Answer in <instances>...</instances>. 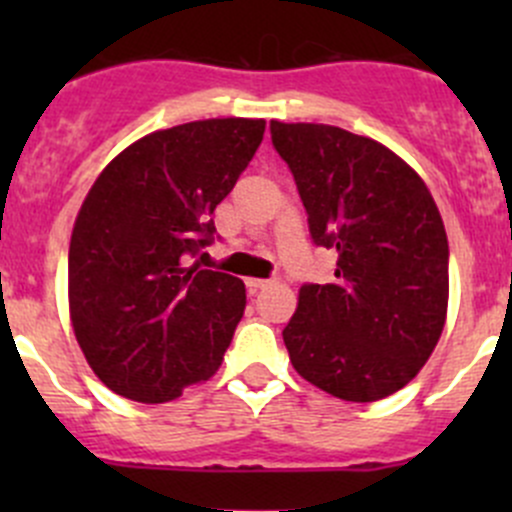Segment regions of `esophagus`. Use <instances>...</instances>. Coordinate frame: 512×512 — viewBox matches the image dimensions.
I'll list each match as a JSON object with an SVG mask.
<instances>
[{"mask_svg":"<svg viewBox=\"0 0 512 512\" xmlns=\"http://www.w3.org/2000/svg\"><path fill=\"white\" fill-rule=\"evenodd\" d=\"M270 285H272V280H247V287H250L252 292H257V289H265Z\"/></svg>","mask_w":512,"mask_h":512,"instance_id":"esophagus-1","label":"esophagus"}]
</instances>
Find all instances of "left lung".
I'll return each instance as SVG.
<instances>
[{
  "instance_id": "left-lung-1",
  "label": "left lung",
  "mask_w": 512,
  "mask_h": 512,
  "mask_svg": "<svg viewBox=\"0 0 512 512\" xmlns=\"http://www.w3.org/2000/svg\"><path fill=\"white\" fill-rule=\"evenodd\" d=\"M332 285H302L282 332L302 379L344 401H379L428 361L448 307V240L431 193L396 153L324 123L270 121Z\"/></svg>"
}]
</instances>
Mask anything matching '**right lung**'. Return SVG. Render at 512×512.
<instances>
[{
	"instance_id": "1",
	"label": "right lung",
	"mask_w": 512,
	"mask_h": 512,
	"mask_svg": "<svg viewBox=\"0 0 512 512\" xmlns=\"http://www.w3.org/2000/svg\"><path fill=\"white\" fill-rule=\"evenodd\" d=\"M265 136L257 118H210L141 138L98 175L71 232L69 307L94 374L141 404L178 399L223 364L245 285L188 265Z\"/></svg>"
}]
</instances>
